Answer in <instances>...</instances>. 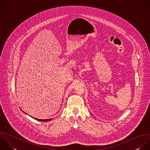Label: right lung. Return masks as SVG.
I'll return each instance as SVG.
<instances>
[{"instance_id":"add662e5","label":"right lung","mask_w":150,"mask_h":150,"mask_svg":"<svg viewBox=\"0 0 150 150\" xmlns=\"http://www.w3.org/2000/svg\"><path fill=\"white\" fill-rule=\"evenodd\" d=\"M34 118V117H33ZM34 119L37 120H39V121H41V122H48V121H50L51 120H52V119H35V118H34Z\"/></svg>"}]
</instances>
